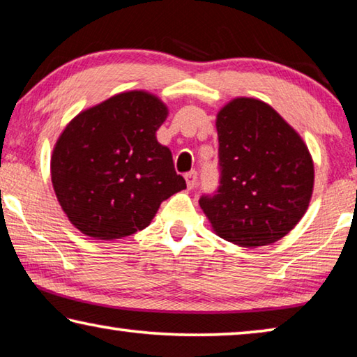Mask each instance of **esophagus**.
I'll return each mask as SVG.
<instances>
[{
    "label": "esophagus",
    "instance_id": "1",
    "mask_svg": "<svg viewBox=\"0 0 357 357\" xmlns=\"http://www.w3.org/2000/svg\"><path fill=\"white\" fill-rule=\"evenodd\" d=\"M197 181H198V176H197V172L192 170L185 174V183H187V187L189 189H193V187L197 185Z\"/></svg>",
    "mask_w": 357,
    "mask_h": 357
}]
</instances>
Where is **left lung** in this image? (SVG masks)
<instances>
[{
    "mask_svg": "<svg viewBox=\"0 0 357 357\" xmlns=\"http://www.w3.org/2000/svg\"><path fill=\"white\" fill-rule=\"evenodd\" d=\"M220 185L200 206L222 239L255 249L282 239L309 208L315 170L301 135L273 107L236 98L217 113Z\"/></svg>",
    "mask_w": 357,
    "mask_h": 357,
    "instance_id": "left-lung-1",
    "label": "left lung"
}]
</instances>
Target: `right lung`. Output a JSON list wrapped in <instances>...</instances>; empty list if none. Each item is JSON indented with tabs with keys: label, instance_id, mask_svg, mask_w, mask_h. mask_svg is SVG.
I'll return each mask as SVG.
<instances>
[{
	"label": "right lung",
	"instance_id": "obj_1",
	"mask_svg": "<svg viewBox=\"0 0 357 357\" xmlns=\"http://www.w3.org/2000/svg\"><path fill=\"white\" fill-rule=\"evenodd\" d=\"M168 108L146 91H126L86 108L53 148V190L72 225L113 241L146 228L160 203L185 189L172 151L155 132Z\"/></svg>",
	"mask_w": 357,
	"mask_h": 357
}]
</instances>
